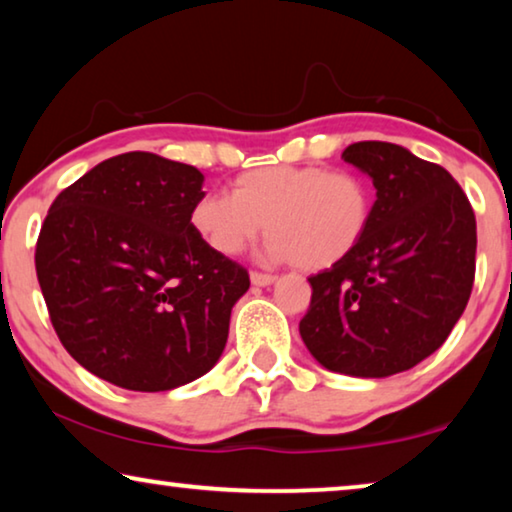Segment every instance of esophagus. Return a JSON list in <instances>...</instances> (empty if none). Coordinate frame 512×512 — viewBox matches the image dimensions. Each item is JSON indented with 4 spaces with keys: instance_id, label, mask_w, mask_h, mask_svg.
Returning <instances> with one entry per match:
<instances>
[{
    "instance_id": "obj_1",
    "label": "esophagus",
    "mask_w": 512,
    "mask_h": 512,
    "mask_svg": "<svg viewBox=\"0 0 512 512\" xmlns=\"http://www.w3.org/2000/svg\"><path fill=\"white\" fill-rule=\"evenodd\" d=\"M250 282H253L255 287H266V285H273V282H276V276H271V273L253 271L250 273Z\"/></svg>"
}]
</instances>
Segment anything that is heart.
Returning <instances> with one entry per match:
<instances>
[{"instance_id":"heart-1","label":"heart","mask_w":512,"mask_h":512,"mask_svg":"<svg viewBox=\"0 0 512 512\" xmlns=\"http://www.w3.org/2000/svg\"><path fill=\"white\" fill-rule=\"evenodd\" d=\"M375 193L349 170L271 165L239 174L230 193H207L190 207V227L213 253L236 257L264 230L266 257L322 271L342 262L368 232Z\"/></svg>"}]
</instances>
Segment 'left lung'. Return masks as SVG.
Listing matches in <instances>:
<instances>
[{
    "label": "left lung",
    "instance_id": "left-lung-1",
    "mask_svg": "<svg viewBox=\"0 0 512 512\" xmlns=\"http://www.w3.org/2000/svg\"><path fill=\"white\" fill-rule=\"evenodd\" d=\"M345 163L377 188L368 232L352 255L310 276L299 333L326 370L379 379L444 345L476 273V216L441 165L391 142H356Z\"/></svg>",
    "mask_w": 512,
    "mask_h": 512
}]
</instances>
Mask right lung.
Segmentation results:
<instances>
[{"label": "right lung", "instance_id": "right-lung-1", "mask_svg": "<svg viewBox=\"0 0 512 512\" xmlns=\"http://www.w3.org/2000/svg\"><path fill=\"white\" fill-rule=\"evenodd\" d=\"M202 183L193 165L131 151L52 202L36 243L38 285L61 345L91 375L156 393L218 363L250 280L190 227Z\"/></svg>", "mask_w": 512, "mask_h": 512}]
</instances>
